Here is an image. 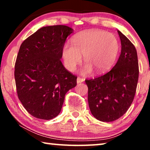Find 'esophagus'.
<instances>
[{
  "instance_id": "1",
  "label": "esophagus",
  "mask_w": 150,
  "mask_h": 150,
  "mask_svg": "<svg viewBox=\"0 0 150 150\" xmlns=\"http://www.w3.org/2000/svg\"><path fill=\"white\" fill-rule=\"evenodd\" d=\"M84 81V79L83 78H81V77H78L77 78V83H83Z\"/></svg>"
}]
</instances>
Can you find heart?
<instances>
[{
    "mask_svg": "<svg viewBox=\"0 0 150 150\" xmlns=\"http://www.w3.org/2000/svg\"><path fill=\"white\" fill-rule=\"evenodd\" d=\"M120 50V43L115 35L104 30H94L78 34L72 44L66 43L62 49L65 66L74 71L81 62L82 54L86 63L82 73L87 74L92 69L104 72L113 65Z\"/></svg>",
    "mask_w": 150,
    "mask_h": 150,
    "instance_id": "obj_1",
    "label": "heart"
}]
</instances>
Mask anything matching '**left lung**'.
I'll return each instance as SVG.
<instances>
[{
    "label": "left lung",
    "mask_w": 150,
    "mask_h": 150,
    "mask_svg": "<svg viewBox=\"0 0 150 150\" xmlns=\"http://www.w3.org/2000/svg\"><path fill=\"white\" fill-rule=\"evenodd\" d=\"M117 33L122 44L117 62L105 74L85 80L90 110L94 117L104 122H113L126 113L134 100L138 83L136 48L124 34Z\"/></svg>",
    "instance_id": "1"
}]
</instances>
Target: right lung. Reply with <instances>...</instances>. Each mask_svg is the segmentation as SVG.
Returning a JSON list of instances; mask_svg holds the SVG:
<instances>
[{
    "mask_svg": "<svg viewBox=\"0 0 150 150\" xmlns=\"http://www.w3.org/2000/svg\"><path fill=\"white\" fill-rule=\"evenodd\" d=\"M67 26H44L26 38L20 47L15 63L18 97L28 113L51 120L61 112L65 96L76 86V76L63 66L61 59Z\"/></svg>",
    "mask_w": 150,
    "mask_h": 150,
    "instance_id": "right-lung-1",
    "label": "right lung"
}]
</instances>
